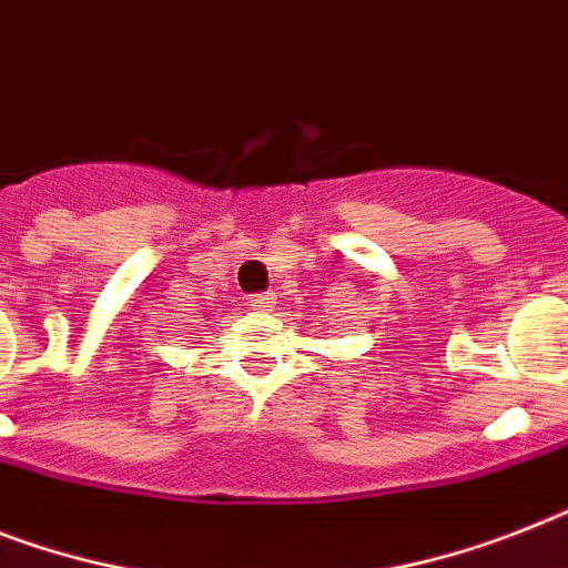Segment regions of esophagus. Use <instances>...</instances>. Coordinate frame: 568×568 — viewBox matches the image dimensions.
Segmentation results:
<instances>
[{
  "label": "esophagus",
  "mask_w": 568,
  "mask_h": 568,
  "mask_svg": "<svg viewBox=\"0 0 568 568\" xmlns=\"http://www.w3.org/2000/svg\"><path fill=\"white\" fill-rule=\"evenodd\" d=\"M250 304L255 307V311H273L275 307V295L273 293H252L250 295Z\"/></svg>",
  "instance_id": "esophagus-1"
}]
</instances>
